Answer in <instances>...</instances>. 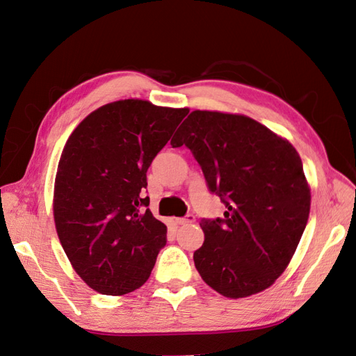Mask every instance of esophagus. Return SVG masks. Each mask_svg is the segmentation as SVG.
I'll return each instance as SVG.
<instances>
[{
    "label": "esophagus",
    "instance_id": "esophagus-1",
    "mask_svg": "<svg viewBox=\"0 0 356 356\" xmlns=\"http://www.w3.org/2000/svg\"><path fill=\"white\" fill-rule=\"evenodd\" d=\"M196 219H195V216L193 214H187L186 218H178V219H175V222L178 223V225H188V223H193Z\"/></svg>",
    "mask_w": 356,
    "mask_h": 356
}]
</instances>
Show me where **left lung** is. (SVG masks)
Masks as SVG:
<instances>
[{
  "instance_id": "obj_1",
  "label": "left lung",
  "mask_w": 356,
  "mask_h": 356,
  "mask_svg": "<svg viewBox=\"0 0 356 356\" xmlns=\"http://www.w3.org/2000/svg\"><path fill=\"white\" fill-rule=\"evenodd\" d=\"M187 146L228 208L202 219L196 270L225 298L266 290L289 266L307 227L311 193L293 145L241 115L195 110L170 140Z\"/></svg>"
}]
</instances>
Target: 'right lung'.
<instances>
[{
	"mask_svg": "<svg viewBox=\"0 0 356 356\" xmlns=\"http://www.w3.org/2000/svg\"><path fill=\"white\" fill-rule=\"evenodd\" d=\"M188 108L125 99L102 106L69 136L58 161L60 243L90 289L120 296L148 281L168 228L149 211L146 172Z\"/></svg>",
	"mask_w": 356,
	"mask_h": 356,
	"instance_id": "1",
	"label": "right lung"
}]
</instances>
